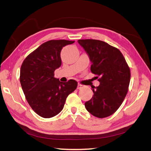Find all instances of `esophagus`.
<instances>
[{
  "label": "esophagus",
  "instance_id": "esophagus-1",
  "mask_svg": "<svg viewBox=\"0 0 151 151\" xmlns=\"http://www.w3.org/2000/svg\"><path fill=\"white\" fill-rule=\"evenodd\" d=\"M84 86H84V85H81V84H78L77 89H79V90H80V89L84 88Z\"/></svg>",
  "mask_w": 151,
  "mask_h": 151
}]
</instances>
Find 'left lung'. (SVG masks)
<instances>
[{"label": "left lung", "instance_id": "1", "mask_svg": "<svg viewBox=\"0 0 151 151\" xmlns=\"http://www.w3.org/2000/svg\"><path fill=\"white\" fill-rule=\"evenodd\" d=\"M92 63L91 72L100 85L92 87L94 95L86 102L85 108L93 116L105 118L116 111L126 96L131 71L119 49L104 41L78 40Z\"/></svg>", "mask_w": 151, "mask_h": 151}]
</instances>
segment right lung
<instances>
[{
    "label": "right lung",
    "instance_id": "1",
    "mask_svg": "<svg viewBox=\"0 0 151 151\" xmlns=\"http://www.w3.org/2000/svg\"><path fill=\"white\" fill-rule=\"evenodd\" d=\"M75 41L51 40L43 43L25 58L20 72V82L29 105L43 118H51L62 111L68 94L75 90L77 82L66 83L55 78L60 66V52Z\"/></svg>",
    "mask_w": 151,
    "mask_h": 151
}]
</instances>
